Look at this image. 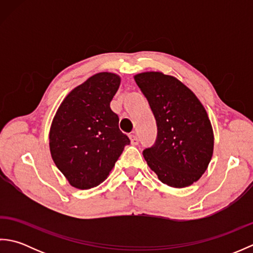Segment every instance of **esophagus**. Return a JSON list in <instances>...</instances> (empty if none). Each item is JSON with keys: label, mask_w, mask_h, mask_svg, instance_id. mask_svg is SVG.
<instances>
[{"label": "esophagus", "mask_w": 253, "mask_h": 253, "mask_svg": "<svg viewBox=\"0 0 253 253\" xmlns=\"http://www.w3.org/2000/svg\"><path fill=\"white\" fill-rule=\"evenodd\" d=\"M129 139H130L131 144H133V146H136V144H138L139 139H138L137 135H135V133H132V135H130V136H129Z\"/></svg>", "instance_id": "obj_1"}]
</instances>
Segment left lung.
Returning <instances> with one entry per match:
<instances>
[{
	"label": "left lung",
	"instance_id": "1",
	"mask_svg": "<svg viewBox=\"0 0 253 253\" xmlns=\"http://www.w3.org/2000/svg\"><path fill=\"white\" fill-rule=\"evenodd\" d=\"M158 125V137L143 150L149 168L170 187L184 188L200 178L213 154L214 137L207 111L196 94L173 76L160 72L138 74Z\"/></svg>",
	"mask_w": 253,
	"mask_h": 253
}]
</instances>
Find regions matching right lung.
Listing matches in <instances>:
<instances>
[{
    "label": "right lung",
    "instance_id": "1",
    "mask_svg": "<svg viewBox=\"0 0 253 253\" xmlns=\"http://www.w3.org/2000/svg\"><path fill=\"white\" fill-rule=\"evenodd\" d=\"M120 84L116 74L93 75L68 93L53 118L49 136L52 159L78 189L104 181L130 143L110 107Z\"/></svg>",
    "mask_w": 253,
    "mask_h": 253
}]
</instances>
